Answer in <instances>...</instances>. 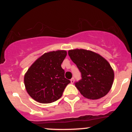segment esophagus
Instances as JSON below:
<instances>
[{"instance_id":"34e87169","label":"esophagus","mask_w":132,"mask_h":132,"mask_svg":"<svg viewBox=\"0 0 132 132\" xmlns=\"http://www.w3.org/2000/svg\"><path fill=\"white\" fill-rule=\"evenodd\" d=\"M71 84H73V83L75 82V78H72V79H71Z\"/></svg>"}]
</instances>
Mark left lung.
<instances>
[{
  "label": "left lung",
  "instance_id": "obj_1",
  "mask_svg": "<svg viewBox=\"0 0 132 132\" xmlns=\"http://www.w3.org/2000/svg\"><path fill=\"white\" fill-rule=\"evenodd\" d=\"M68 54L81 74L75 83L80 93L89 99H98L109 92L114 72L109 63L99 54L83 49L72 50Z\"/></svg>",
  "mask_w": 132,
  "mask_h": 132
}]
</instances>
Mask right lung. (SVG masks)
<instances>
[{
    "mask_svg": "<svg viewBox=\"0 0 132 132\" xmlns=\"http://www.w3.org/2000/svg\"><path fill=\"white\" fill-rule=\"evenodd\" d=\"M67 55L64 50L46 53L30 66L24 77L28 94L37 102L49 104L58 100L71 82L64 77L61 64Z\"/></svg>",
    "mask_w": 132,
    "mask_h": 132,
    "instance_id": "1",
    "label": "right lung"
}]
</instances>
